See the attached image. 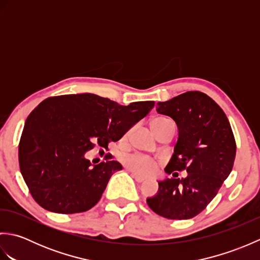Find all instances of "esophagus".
Returning a JSON list of instances; mask_svg holds the SVG:
<instances>
[{
  "label": "esophagus",
  "mask_w": 260,
  "mask_h": 260,
  "mask_svg": "<svg viewBox=\"0 0 260 260\" xmlns=\"http://www.w3.org/2000/svg\"><path fill=\"white\" fill-rule=\"evenodd\" d=\"M132 176L135 179L136 182H139V183H142V182H144L146 180V178H144V176H141L139 174H136L134 172H132Z\"/></svg>",
  "instance_id": "1"
}]
</instances>
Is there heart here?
I'll return each instance as SVG.
<instances>
[{
    "instance_id": "1",
    "label": "heart",
    "mask_w": 260,
    "mask_h": 260,
    "mask_svg": "<svg viewBox=\"0 0 260 260\" xmlns=\"http://www.w3.org/2000/svg\"><path fill=\"white\" fill-rule=\"evenodd\" d=\"M168 119L165 118H155L152 121V128L155 132L159 125L164 124ZM124 167L131 171L140 175H148L152 174L156 169V162L150 156H146L144 154L135 153L131 154V155H126L121 159Z\"/></svg>"
}]
</instances>
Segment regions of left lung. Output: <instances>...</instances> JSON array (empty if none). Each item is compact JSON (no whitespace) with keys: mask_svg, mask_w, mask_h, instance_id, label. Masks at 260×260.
Returning <instances> with one entry per match:
<instances>
[{"mask_svg":"<svg viewBox=\"0 0 260 260\" xmlns=\"http://www.w3.org/2000/svg\"><path fill=\"white\" fill-rule=\"evenodd\" d=\"M156 110L174 119L179 139L165 168L173 178L158 181L156 196L147 198L146 202L164 218L191 219L212 201L233 170L236 157L233 129L219 105L201 91H186L159 102ZM184 169L188 175L178 178L177 172Z\"/></svg>","mask_w":260,"mask_h":260,"instance_id":"obj_1","label":"left lung"}]
</instances>
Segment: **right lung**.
<instances>
[{
    "mask_svg": "<svg viewBox=\"0 0 260 260\" xmlns=\"http://www.w3.org/2000/svg\"><path fill=\"white\" fill-rule=\"evenodd\" d=\"M154 102L121 106L93 93L49 97L27 116L19 144L22 176L36 202L48 211L71 214L91 209L121 165H91L95 145L107 148L150 113Z\"/></svg>",
    "mask_w": 260,
    "mask_h": 260,
    "instance_id": "1",
    "label": "right lung"
}]
</instances>
